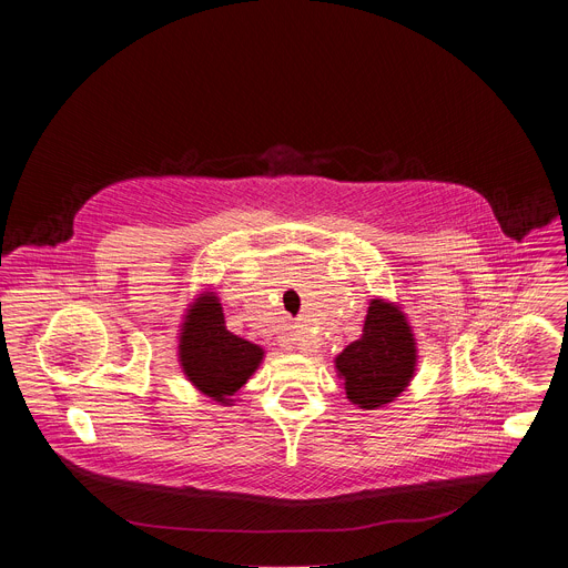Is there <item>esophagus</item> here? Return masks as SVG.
<instances>
[{
	"mask_svg": "<svg viewBox=\"0 0 568 568\" xmlns=\"http://www.w3.org/2000/svg\"><path fill=\"white\" fill-rule=\"evenodd\" d=\"M283 344H287V346H292V348H296L301 353H314V348H316L314 339L303 335V333H298V331H290L287 337H283Z\"/></svg>",
	"mask_w": 568,
	"mask_h": 568,
	"instance_id": "esophagus-1",
	"label": "esophagus"
}]
</instances>
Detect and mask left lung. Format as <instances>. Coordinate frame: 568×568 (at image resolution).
<instances>
[{"instance_id": "obj_1", "label": "left lung", "mask_w": 568, "mask_h": 568, "mask_svg": "<svg viewBox=\"0 0 568 568\" xmlns=\"http://www.w3.org/2000/svg\"><path fill=\"white\" fill-rule=\"evenodd\" d=\"M346 397L362 409H377L409 386L416 371V339L404 314L379 298L371 301L357 342L335 359Z\"/></svg>"}]
</instances>
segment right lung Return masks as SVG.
Returning a JSON list of instances; mask_svg holds the SVG:
<instances>
[{
  "label": "right lung",
  "instance_id": "right-lung-1",
  "mask_svg": "<svg viewBox=\"0 0 568 568\" xmlns=\"http://www.w3.org/2000/svg\"><path fill=\"white\" fill-rule=\"evenodd\" d=\"M182 328V368L193 386L217 402H229L265 355L261 346L226 331L222 305L213 294H204L189 310Z\"/></svg>",
  "mask_w": 568,
  "mask_h": 568
}]
</instances>
